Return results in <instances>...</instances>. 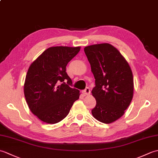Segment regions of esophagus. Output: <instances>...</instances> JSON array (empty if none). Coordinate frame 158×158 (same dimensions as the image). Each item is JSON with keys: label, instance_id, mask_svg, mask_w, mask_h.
<instances>
[{"label": "esophagus", "instance_id": "1", "mask_svg": "<svg viewBox=\"0 0 158 158\" xmlns=\"http://www.w3.org/2000/svg\"><path fill=\"white\" fill-rule=\"evenodd\" d=\"M82 93H83V94L84 95V96L89 95V94H90V89L89 88H86L84 90H83Z\"/></svg>", "mask_w": 158, "mask_h": 158}]
</instances>
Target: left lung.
<instances>
[{
	"label": "left lung",
	"instance_id": "left-lung-1",
	"mask_svg": "<svg viewBox=\"0 0 158 158\" xmlns=\"http://www.w3.org/2000/svg\"><path fill=\"white\" fill-rule=\"evenodd\" d=\"M84 52L96 79L92 94L96 105L92 115L102 123H113L123 115L132 100V70L118 49L109 43L87 46Z\"/></svg>",
	"mask_w": 158,
	"mask_h": 158
}]
</instances>
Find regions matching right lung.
<instances>
[{"instance_id":"1","label":"right lung","mask_w":158,"mask_h":158,"mask_svg":"<svg viewBox=\"0 0 158 158\" xmlns=\"http://www.w3.org/2000/svg\"><path fill=\"white\" fill-rule=\"evenodd\" d=\"M81 47L56 46L45 50L28 70L23 92L30 110L42 122H60L79 98V90L72 88L66 66Z\"/></svg>"}]
</instances>
